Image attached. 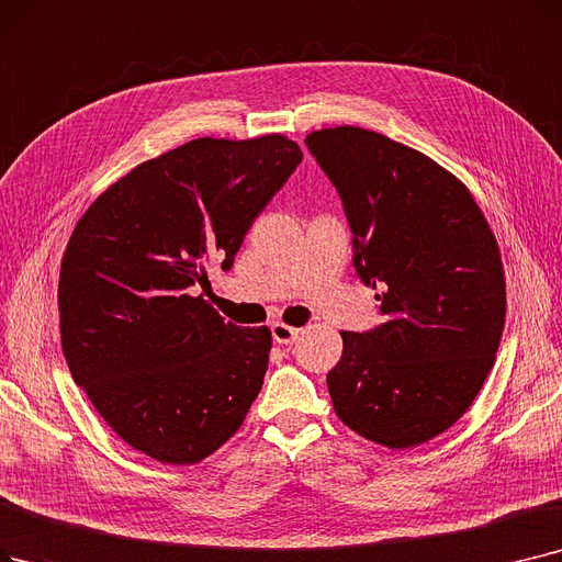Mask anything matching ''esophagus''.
<instances>
[{
	"instance_id": "1",
	"label": "esophagus",
	"mask_w": 562,
	"mask_h": 562,
	"mask_svg": "<svg viewBox=\"0 0 562 562\" xmlns=\"http://www.w3.org/2000/svg\"><path fill=\"white\" fill-rule=\"evenodd\" d=\"M271 333H273V339L278 341V345H294L296 337H299V328L294 326H286V324H273L271 326Z\"/></svg>"
}]
</instances>
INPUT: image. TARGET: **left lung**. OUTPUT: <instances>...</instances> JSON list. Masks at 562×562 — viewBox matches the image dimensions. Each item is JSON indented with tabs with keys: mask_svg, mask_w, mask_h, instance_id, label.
Instances as JSON below:
<instances>
[{
	"mask_svg": "<svg viewBox=\"0 0 562 562\" xmlns=\"http://www.w3.org/2000/svg\"><path fill=\"white\" fill-rule=\"evenodd\" d=\"M307 149L337 188L353 266L385 322L341 330L328 372L339 420L390 450L420 446L469 411L505 324L496 236L473 194L425 154L356 126L314 131Z\"/></svg>",
	"mask_w": 562,
	"mask_h": 562,
	"instance_id": "8db88e82",
	"label": "left lung"
}]
</instances>
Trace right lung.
I'll return each instance as SVG.
<instances>
[{"instance_id":"1","label":"right lung","mask_w":562,"mask_h":562,"mask_svg":"<svg viewBox=\"0 0 562 562\" xmlns=\"http://www.w3.org/2000/svg\"><path fill=\"white\" fill-rule=\"evenodd\" d=\"M303 160L284 135L186 142L112 183L70 234L59 273L68 370L128 446L198 463L257 400L271 330L225 322L198 293L229 271L255 217Z\"/></svg>"}]
</instances>
